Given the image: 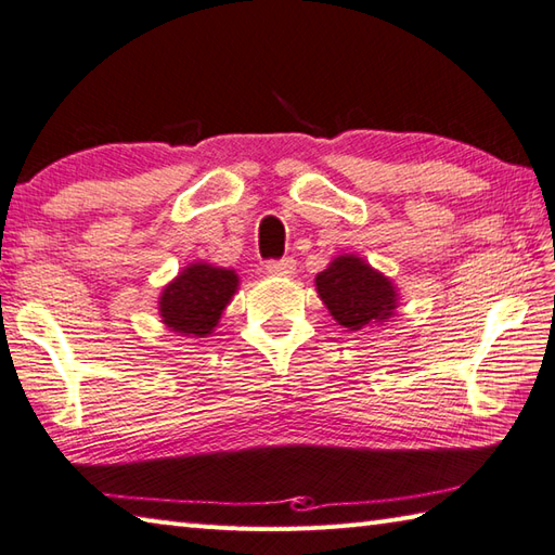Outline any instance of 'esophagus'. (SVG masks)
<instances>
[{
  "label": "esophagus",
  "mask_w": 555,
  "mask_h": 555,
  "mask_svg": "<svg viewBox=\"0 0 555 555\" xmlns=\"http://www.w3.org/2000/svg\"><path fill=\"white\" fill-rule=\"evenodd\" d=\"M267 271L271 276H291L296 271V259H271V262H267Z\"/></svg>",
  "instance_id": "esophagus-1"
}]
</instances>
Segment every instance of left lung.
<instances>
[{"label": "left lung", "mask_w": 555, "mask_h": 555, "mask_svg": "<svg viewBox=\"0 0 555 555\" xmlns=\"http://www.w3.org/2000/svg\"><path fill=\"white\" fill-rule=\"evenodd\" d=\"M317 291L334 320L348 332L384 322L396 308L391 281L352 255L336 257L332 267L320 271Z\"/></svg>", "instance_id": "8db88e82"}]
</instances>
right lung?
Segmentation results:
<instances>
[{
	"label": "right lung",
	"mask_w": 555,
	"mask_h": 555,
	"mask_svg": "<svg viewBox=\"0 0 555 555\" xmlns=\"http://www.w3.org/2000/svg\"><path fill=\"white\" fill-rule=\"evenodd\" d=\"M235 286H238V276L231 269L209 264L188 267L162 293V320L179 334L207 336L217 326Z\"/></svg>",
	"instance_id": "obj_1"
}]
</instances>
